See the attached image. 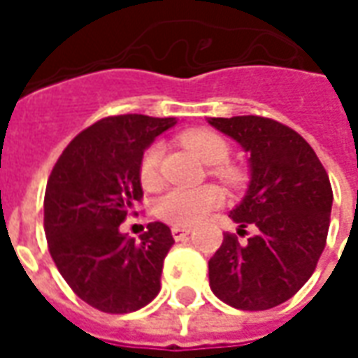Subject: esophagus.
Returning <instances> with one entry per match:
<instances>
[{
  "label": "esophagus",
  "instance_id": "esophagus-1",
  "mask_svg": "<svg viewBox=\"0 0 358 358\" xmlns=\"http://www.w3.org/2000/svg\"><path fill=\"white\" fill-rule=\"evenodd\" d=\"M189 232H192V228H187V226H172V236H174V240H184Z\"/></svg>",
  "mask_w": 358,
  "mask_h": 358
}]
</instances>
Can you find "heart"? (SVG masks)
Masks as SVG:
<instances>
[{
	"mask_svg": "<svg viewBox=\"0 0 358 358\" xmlns=\"http://www.w3.org/2000/svg\"><path fill=\"white\" fill-rule=\"evenodd\" d=\"M180 141L192 149L203 163L210 164V172L230 186L241 182V171L234 164H228L232 145L224 136L210 128H194L180 136ZM163 148L153 143L145 149L140 161V182L145 189H155L159 186V164H161ZM222 203V195L217 187L205 186L199 189H182L174 187L164 194L157 203V215L174 226H192L201 222L210 210Z\"/></svg>",
	"mask_w": 358,
	"mask_h": 358,
	"instance_id": "1",
	"label": "heart"
}]
</instances>
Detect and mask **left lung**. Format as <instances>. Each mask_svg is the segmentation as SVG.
<instances>
[{
	"label": "left lung",
	"mask_w": 358,
	"mask_h": 358,
	"mask_svg": "<svg viewBox=\"0 0 358 358\" xmlns=\"http://www.w3.org/2000/svg\"><path fill=\"white\" fill-rule=\"evenodd\" d=\"M209 124L249 153L248 194L230 218L241 230L257 228L245 243L224 234L209 261L210 289L234 308L266 310L292 299L315 272L330 228V178L315 149L278 120L248 115Z\"/></svg>",
	"instance_id": "8db88e82"
}]
</instances>
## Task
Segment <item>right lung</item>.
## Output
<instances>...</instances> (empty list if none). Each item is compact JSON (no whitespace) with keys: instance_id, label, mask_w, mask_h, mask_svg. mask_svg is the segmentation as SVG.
<instances>
[{"instance_id":"obj_1","label":"right lung","mask_w":358,"mask_h":358,"mask_svg":"<svg viewBox=\"0 0 358 358\" xmlns=\"http://www.w3.org/2000/svg\"><path fill=\"white\" fill-rule=\"evenodd\" d=\"M176 118L117 115L82 130L61 153L43 197V230L51 259L73 292L97 310L124 315L161 289L163 261L174 243L163 222L140 241L120 232L141 201L140 161Z\"/></svg>"}]
</instances>
